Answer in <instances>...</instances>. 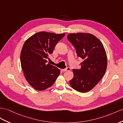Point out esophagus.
I'll return each instance as SVG.
<instances>
[{
  "label": "esophagus",
  "instance_id": "34e87169",
  "mask_svg": "<svg viewBox=\"0 0 123 123\" xmlns=\"http://www.w3.org/2000/svg\"><path fill=\"white\" fill-rule=\"evenodd\" d=\"M70 70H71V68H69V67L66 68H64V69H62V71L63 72H65V71H70Z\"/></svg>",
  "mask_w": 123,
  "mask_h": 123
}]
</instances>
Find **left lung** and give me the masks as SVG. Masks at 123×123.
Listing matches in <instances>:
<instances>
[{
	"instance_id": "1",
	"label": "left lung",
	"mask_w": 123,
	"mask_h": 123,
	"mask_svg": "<svg viewBox=\"0 0 123 123\" xmlns=\"http://www.w3.org/2000/svg\"><path fill=\"white\" fill-rule=\"evenodd\" d=\"M67 38L75 47L77 56L84 60L80 69L73 70L74 77L70 84L78 92H88L105 73L108 61L105 49L101 41L89 33H71Z\"/></svg>"
}]
</instances>
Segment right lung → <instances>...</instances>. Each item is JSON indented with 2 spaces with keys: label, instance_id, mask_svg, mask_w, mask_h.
Here are the masks:
<instances>
[{
  "label": "right lung",
  "instance_id": "1",
  "mask_svg": "<svg viewBox=\"0 0 123 123\" xmlns=\"http://www.w3.org/2000/svg\"><path fill=\"white\" fill-rule=\"evenodd\" d=\"M65 34L40 31L25 42L20 55L21 68L26 80L35 89L51 87L60 74L57 68L47 63V59Z\"/></svg>",
  "mask_w": 123,
  "mask_h": 123
}]
</instances>
